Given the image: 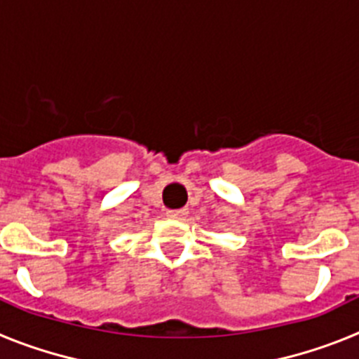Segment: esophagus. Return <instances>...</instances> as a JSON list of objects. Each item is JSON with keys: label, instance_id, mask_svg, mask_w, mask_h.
Returning <instances> with one entry per match:
<instances>
[{"label": "esophagus", "instance_id": "obj_1", "mask_svg": "<svg viewBox=\"0 0 359 359\" xmlns=\"http://www.w3.org/2000/svg\"><path fill=\"white\" fill-rule=\"evenodd\" d=\"M187 214H189V210H187V208H182V210H169V212H167V215H169L170 219H180V221H182V219H185Z\"/></svg>", "mask_w": 359, "mask_h": 359}]
</instances>
